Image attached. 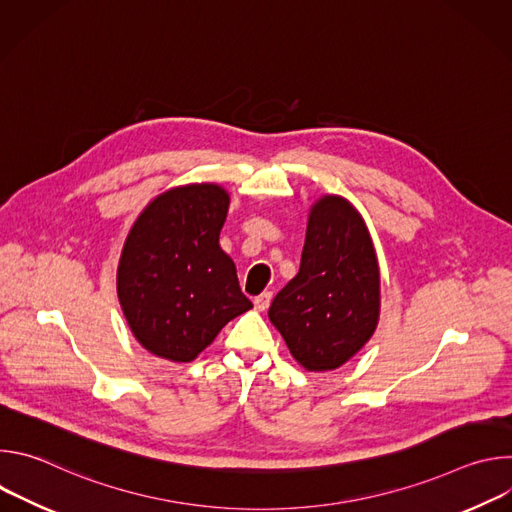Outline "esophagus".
Returning a JSON list of instances; mask_svg holds the SVG:
<instances>
[{"label": "esophagus", "instance_id": "1", "mask_svg": "<svg viewBox=\"0 0 512 512\" xmlns=\"http://www.w3.org/2000/svg\"><path fill=\"white\" fill-rule=\"evenodd\" d=\"M271 298H273L271 291H263L261 296H257V298L253 300V304H255V310H257V312H265V310L269 308V304H271Z\"/></svg>", "mask_w": 512, "mask_h": 512}]
</instances>
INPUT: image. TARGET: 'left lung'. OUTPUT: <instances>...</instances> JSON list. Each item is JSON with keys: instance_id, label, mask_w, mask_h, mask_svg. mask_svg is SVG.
<instances>
[{"instance_id": "1", "label": "left lung", "mask_w": 512, "mask_h": 512, "mask_svg": "<svg viewBox=\"0 0 512 512\" xmlns=\"http://www.w3.org/2000/svg\"><path fill=\"white\" fill-rule=\"evenodd\" d=\"M379 263L367 225L340 196L314 204L298 275L273 298L269 320L308 371H332L379 320Z\"/></svg>"}]
</instances>
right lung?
Listing matches in <instances>:
<instances>
[{
    "mask_svg": "<svg viewBox=\"0 0 512 512\" xmlns=\"http://www.w3.org/2000/svg\"><path fill=\"white\" fill-rule=\"evenodd\" d=\"M227 210L221 186H182L150 202L129 231L117 294L133 336L152 354L190 362L253 308L218 245Z\"/></svg>",
    "mask_w": 512,
    "mask_h": 512,
    "instance_id": "1",
    "label": "right lung"
}]
</instances>
